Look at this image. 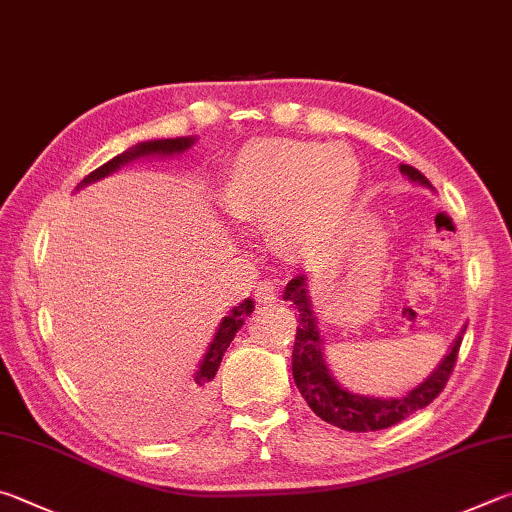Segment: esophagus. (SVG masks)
Masks as SVG:
<instances>
[{"instance_id":"34e87169","label":"esophagus","mask_w":512,"mask_h":512,"mask_svg":"<svg viewBox=\"0 0 512 512\" xmlns=\"http://www.w3.org/2000/svg\"><path fill=\"white\" fill-rule=\"evenodd\" d=\"M255 300L259 304H271L277 300V284L273 280H262L255 288Z\"/></svg>"}]
</instances>
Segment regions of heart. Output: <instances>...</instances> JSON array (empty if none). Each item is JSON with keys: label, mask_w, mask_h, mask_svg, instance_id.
<instances>
[{"label": "heart", "mask_w": 512, "mask_h": 512, "mask_svg": "<svg viewBox=\"0 0 512 512\" xmlns=\"http://www.w3.org/2000/svg\"><path fill=\"white\" fill-rule=\"evenodd\" d=\"M360 188L362 165L347 145L257 138L230 161L219 201L241 224L268 221L286 257L313 259L347 237Z\"/></svg>", "instance_id": "heart-1"}]
</instances>
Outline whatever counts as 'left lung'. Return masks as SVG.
<instances>
[{
    "label": "left lung",
    "mask_w": 512,
    "mask_h": 512,
    "mask_svg": "<svg viewBox=\"0 0 512 512\" xmlns=\"http://www.w3.org/2000/svg\"><path fill=\"white\" fill-rule=\"evenodd\" d=\"M407 181H412L421 188L434 192L432 183L412 165H398ZM284 302H291L297 311V336L293 345V378L295 385L309 403L311 410L318 414L322 421L340 427L347 432H376L392 427L405 416H410L423 407L430 405L441 389L448 383L452 374L454 360L461 347V338L466 333L468 324H463L457 338L450 342L448 351L441 358L430 374L421 383L407 389L405 394L396 398L369 396L351 392L340 380L333 376V371L324 356V336L318 322V315L313 311V300L309 295V275H297L284 288Z\"/></svg>",
    "instance_id": "1"
}]
</instances>
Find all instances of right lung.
<instances>
[{"mask_svg": "<svg viewBox=\"0 0 512 512\" xmlns=\"http://www.w3.org/2000/svg\"><path fill=\"white\" fill-rule=\"evenodd\" d=\"M197 143V136H179V138H154V141H143V143H136L125 150L123 154L114 156V159L107 161L105 165H100L98 170L91 172L89 176H85L78 185L76 190L80 192L82 188H87L91 183H98L102 179H107V176L116 174L120 167H125L129 163H136V161H147V159H170V156H179L183 152H188L190 147ZM255 311V302L246 297L244 302L232 306V309L226 313V318H221L219 327L215 331V336H212L210 345L203 353V358L199 360V367L194 369V376H192V383L188 389V398H185V416H199V412L203 407L208 405L210 401V394H212V380L217 376V369L221 365V358H224L226 349L230 347L232 338L237 336V331L244 327L246 318H250V313ZM147 430L150 432H161V427H154V425H147Z\"/></svg>", "mask_w": 512, "mask_h": 512, "instance_id": "right-lung-1", "label": "right lung"}]
</instances>
